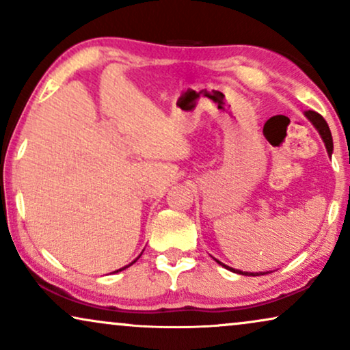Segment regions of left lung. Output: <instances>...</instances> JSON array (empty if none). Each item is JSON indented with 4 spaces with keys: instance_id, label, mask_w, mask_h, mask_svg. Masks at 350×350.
<instances>
[{
    "instance_id": "left-lung-1",
    "label": "left lung",
    "mask_w": 350,
    "mask_h": 350,
    "mask_svg": "<svg viewBox=\"0 0 350 350\" xmlns=\"http://www.w3.org/2000/svg\"><path fill=\"white\" fill-rule=\"evenodd\" d=\"M306 116L309 118V121L312 122L314 126H315V129H317V131H319L320 137H322V140L325 142V146H327L328 154H332V152H333V138H332V132H329V127H328L327 121H325V119L320 116L319 113H315V111H306ZM219 265L224 266L229 271L237 272V274H242V275H262V272H260V274H258V272H256V274H253V272H242V271L231 269V267L226 266V265H223V262H219Z\"/></svg>"
}]
</instances>
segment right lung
Returning a JSON list of instances; mask_svg holds the SVG:
<instances>
[{
	"instance_id": "right-lung-1",
	"label": "right lung",
	"mask_w": 350,
	"mask_h": 350,
	"mask_svg": "<svg viewBox=\"0 0 350 350\" xmlns=\"http://www.w3.org/2000/svg\"><path fill=\"white\" fill-rule=\"evenodd\" d=\"M126 267H127V266H126ZM126 267H122V269H126ZM122 269H119V271H122ZM116 272H118V271H116Z\"/></svg>"
}]
</instances>
